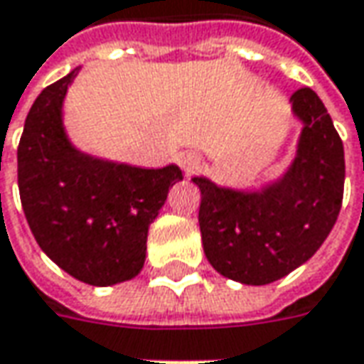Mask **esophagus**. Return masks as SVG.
<instances>
[{
  "label": "esophagus",
  "mask_w": 364,
  "mask_h": 364,
  "mask_svg": "<svg viewBox=\"0 0 364 364\" xmlns=\"http://www.w3.org/2000/svg\"><path fill=\"white\" fill-rule=\"evenodd\" d=\"M178 161H180V166H182V170L186 174H192L200 166V156L196 151H184V154H180Z\"/></svg>",
  "instance_id": "obj_1"
}]
</instances>
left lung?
I'll list each match as a JSON object with an SVG mask.
<instances>
[{"label":"left lung","instance_id":"8db88e82","mask_svg":"<svg viewBox=\"0 0 364 364\" xmlns=\"http://www.w3.org/2000/svg\"><path fill=\"white\" fill-rule=\"evenodd\" d=\"M304 121L298 156L287 174L263 192L200 188L198 225L204 255L220 275L247 286L282 279L314 255L332 231L344 194V147L328 111L310 87L291 95Z\"/></svg>","mask_w":364,"mask_h":364}]
</instances>
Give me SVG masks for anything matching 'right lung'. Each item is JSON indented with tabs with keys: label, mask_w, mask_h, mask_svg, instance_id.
I'll return each instance as SVG.
<instances>
[{
	"label": "right lung",
	"mask_w": 364,
	"mask_h": 364,
	"mask_svg": "<svg viewBox=\"0 0 364 364\" xmlns=\"http://www.w3.org/2000/svg\"><path fill=\"white\" fill-rule=\"evenodd\" d=\"M77 73L48 85L26 117L20 200L36 243L60 269L89 286H113L141 272L147 229L182 172L111 164L70 146L60 107Z\"/></svg>",
	"instance_id": "obj_1"
}]
</instances>
